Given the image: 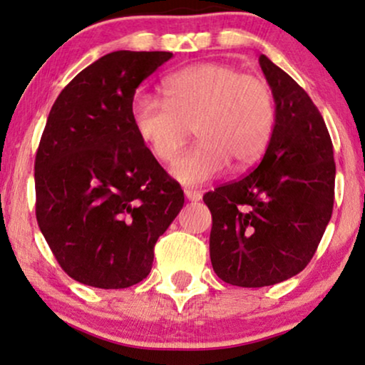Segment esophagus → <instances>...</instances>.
I'll use <instances>...</instances> for the list:
<instances>
[{"label": "esophagus", "mask_w": 365, "mask_h": 365, "mask_svg": "<svg viewBox=\"0 0 365 365\" xmlns=\"http://www.w3.org/2000/svg\"><path fill=\"white\" fill-rule=\"evenodd\" d=\"M183 193H185V198H187L188 202H200V200H202V193L197 192V190L187 188Z\"/></svg>", "instance_id": "obj_1"}]
</instances>
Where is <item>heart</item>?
I'll list each match as a JSON object with an SVG mask.
<instances>
[{
  "instance_id": "heart-1",
  "label": "heart",
  "mask_w": 365,
  "mask_h": 365,
  "mask_svg": "<svg viewBox=\"0 0 365 365\" xmlns=\"http://www.w3.org/2000/svg\"><path fill=\"white\" fill-rule=\"evenodd\" d=\"M163 101L138 94L130 117L137 135L158 162H170L195 127L198 143L183 152L170 175L188 187L203 185L232 165L245 170L263 157L276 125L269 84L218 63L190 66L168 76Z\"/></svg>"
}]
</instances>
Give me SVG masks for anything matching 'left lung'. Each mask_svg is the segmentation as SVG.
I'll return each instance as SVG.
<instances>
[{"instance_id":"8db88e82","label":"left lung","mask_w":365,"mask_h":365,"mask_svg":"<svg viewBox=\"0 0 365 365\" xmlns=\"http://www.w3.org/2000/svg\"><path fill=\"white\" fill-rule=\"evenodd\" d=\"M259 66L276 101V125L258 167L208 192L210 259L225 283L263 287L301 273L334 205L332 142L314 102L264 54Z\"/></svg>"}]
</instances>
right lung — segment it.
<instances>
[{
	"label": "right lung",
	"instance_id": "add662e5",
	"mask_svg": "<svg viewBox=\"0 0 365 365\" xmlns=\"http://www.w3.org/2000/svg\"><path fill=\"white\" fill-rule=\"evenodd\" d=\"M165 51H114L64 87L34 162L36 218L66 273L120 289L147 278L153 246L183 207V192L132 125L135 89Z\"/></svg>",
	"mask_w": 365,
	"mask_h": 365
}]
</instances>
